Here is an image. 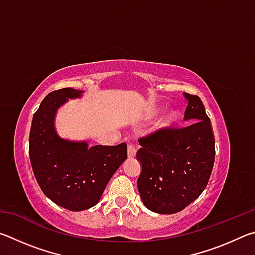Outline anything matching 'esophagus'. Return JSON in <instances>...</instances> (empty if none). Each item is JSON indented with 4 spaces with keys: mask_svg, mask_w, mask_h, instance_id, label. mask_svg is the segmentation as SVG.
I'll list each match as a JSON object with an SVG mask.
<instances>
[{
    "mask_svg": "<svg viewBox=\"0 0 255 255\" xmlns=\"http://www.w3.org/2000/svg\"><path fill=\"white\" fill-rule=\"evenodd\" d=\"M136 148L133 147L132 145H128V147H127V154H128V157L129 158H132V157H135L136 156Z\"/></svg>",
    "mask_w": 255,
    "mask_h": 255,
    "instance_id": "esophagus-1",
    "label": "esophagus"
}]
</instances>
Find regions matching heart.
I'll return each mask as SVG.
<instances>
[{"label":"heart","instance_id":"1","mask_svg":"<svg viewBox=\"0 0 255 255\" xmlns=\"http://www.w3.org/2000/svg\"><path fill=\"white\" fill-rule=\"evenodd\" d=\"M176 118H178V114L174 110H170L164 114L161 119L157 122V127L158 128H167L173 126V124L176 122Z\"/></svg>","mask_w":255,"mask_h":255}]
</instances>
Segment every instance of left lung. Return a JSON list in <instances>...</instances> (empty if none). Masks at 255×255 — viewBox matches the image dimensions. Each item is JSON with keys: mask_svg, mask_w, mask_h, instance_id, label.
I'll list each match as a JSON object with an SVG mask.
<instances>
[{"mask_svg": "<svg viewBox=\"0 0 255 255\" xmlns=\"http://www.w3.org/2000/svg\"><path fill=\"white\" fill-rule=\"evenodd\" d=\"M183 127L161 128L138 139L141 164L137 188L141 201L157 214H175L199 197L215 162V137L199 97L184 93Z\"/></svg>", "mask_w": 255, "mask_h": 255, "instance_id": "left-lung-1", "label": "left lung"}]
</instances>
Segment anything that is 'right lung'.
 Listing matches in <instances>:
<instances>
[{
	"label": "right lung",
	"mask_w": 255,
	"mask_h": 255,
	"mask_svg": "<svg viewBox=\"0 0 255 255\" xmlns=\"http://www.w3.org/2000/svg\"><path fill=\"white\" fill-rule=\"evenodd\" d=\"M83 91L64 88L50 92L34 112L29 135V157L41 191L63 208L81 211L96 206L112 175L127 158V145H96L60 138L55 115L68 99Z\"/></svg>",
	"instance_id": "add662e5"
}]
</instances>
